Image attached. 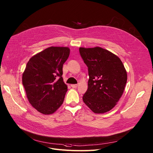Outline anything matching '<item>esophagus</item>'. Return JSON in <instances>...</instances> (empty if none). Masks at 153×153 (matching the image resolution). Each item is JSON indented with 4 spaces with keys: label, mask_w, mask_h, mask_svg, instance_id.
<instances>
[{
    "label": "esophagus",
    "mask_w": 153,
    "mask_h": 153,
    "mask_svg": "<svg viewBox=\"0 0 153 153\" xmlns=\"http://www.w3.org/2000/svg\"><path fill=\"white\" fill-rule=\"evenodd\" d=\"M71 86L72 88H76V87H77V84H72Z\"/></svg>",
    "instance_id": "obj_1"
}]
</instances>
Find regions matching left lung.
<instances>
[{
	"instance_id": "left-lung-1",
	"label": "left lung",
	"mask_w": 153,
	"mask_h": 153,
	"mask_svg": "<svg viewBox=\"0 0 153 153\" xmlns=\"http://www.w3.org/2000/svg\"><path fill=\"white\" fill-rule=\"evenodd\" d=\"M79 52L89 76L83 101L95 114L105 113L122 97L127 81L126 71L117 55L102 48L80 47Z\"/></svg>"
}]
</instances>
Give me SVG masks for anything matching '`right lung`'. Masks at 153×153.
<instances>
[{
	"label": "right lung",
	"mask_w": 153,
	"mask_h": 153,
	"mask_svg": "<svg viewBox=\"0 0 153 153\" xmlns=\"http://www.w3.org/2000/svg\"><path fill=\"white\" fill-rule=\"evenodd\" d=\"M70 54L68 47L51 46L30 59L22 83L31 105L50 115L62 104L68 86L63 81L62 66Z\"/></svg>",
	"instance_id": "1"
}]
</instances>
